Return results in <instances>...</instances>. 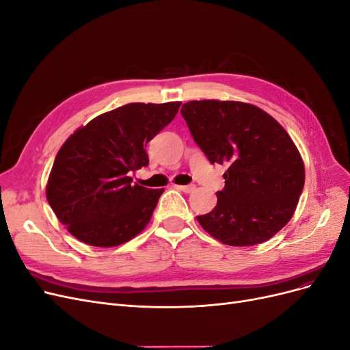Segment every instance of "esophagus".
Returning <instances> with one entry per match:
<instances>
[{
    "instance_id": "1",
    "label": "esophagus",
    "mask_w": 350,
    "mask_h": 350,
    "mask_svg": "<svg viewBox=\"0 0 350 350\" xmlns=\"http://www.w3.org/2000/svg\"><path fill=\"white\" fill-rule=\"evenodd\" d=\"M178 189H181L184 193H193L196 189V185H176Z\"/></svg>"
}]
</instances>
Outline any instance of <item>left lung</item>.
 Wrapping results in <instances>:
<instances>
[{"label": "left lung", "instance_id": "left-lung-1", "mask_svg": "<svg viewBox=\"0 0 350 350\" xmlns=\"http://www.w3.org/2000/svg\"><path fill=\"white\" fill-rule=\"evenodd\" d=\"M181 113L211 163L228 165L217 204L197 220L230 247L266 242L288 224L298 206L305 166L283 126L256 105L191 100Z\"/></svg>", "mask_w": 350, "mask_h": 350}]
</instances>
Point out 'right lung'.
Returning <instances> with one entry per match:
<instances>
[{"mask_svg":"<svg viewBox=\"0 0 350 350\" xmlns=\"http://www.w3.org/2000/svg\"><path fill=\"white\" fill-rule=\"evenodd\" d=\"M181 102L126 103L74 131L58 150L46 198L70 234L92 247L129 242L149 225L163 188L131 184L149 165L146 146L171 122Z\"/></svg>","mask_w":350,"mask_h":350,"instance_id":"obj_1","label":"right lung"}]
</instances>
